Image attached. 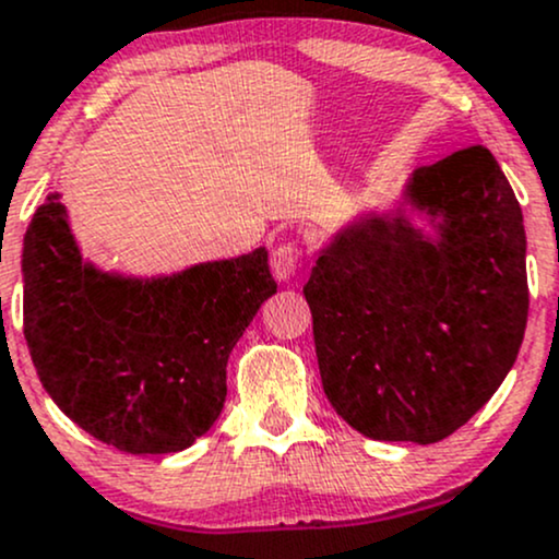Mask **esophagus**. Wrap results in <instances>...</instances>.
<instances>
[{"label": "esophagus", "instance_id": "34e87169", "mask_svg": "<svg viewBox=\"0 0 559 559\" xmlns=\"http://www.w3.org/2000/svg\"><path fill=\"white\" fill-rule=\"evenodd\" d=\"M299 257H302V247H297V243H284V247L275 249L273 257H270V270H273L275 278L289 281L294 270H297Z\"/></svg>", "mask_w": 559, "mask_h": 559}]
</instances>
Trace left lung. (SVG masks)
Returning a JSON list of instances; mask_svg holds the SVG:
<instances>
[{
  "label": "left lung",
  "instance_id": "left-lung-1",
  "mask_svg": "<svg viewBox=\"0 0 559 559\" xmlns=\"http://www.w3.org/2000/svg\"><path fill=\"white\" fill-rule=\"evenodd\" d=\"M305 299L323 392L349 427L427 445L467 425L528 321L523 210L490 151L414 169L395 210L353 219L321 249Z\"/></svg>",
  "mask_w": 559,
  "mask_h": 559
}]
</instances>
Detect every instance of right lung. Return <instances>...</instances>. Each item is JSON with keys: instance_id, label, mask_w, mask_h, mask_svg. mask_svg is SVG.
Returning a JSON list of instances; mask_svg holds the SVG:
<instances>
[{"instance_id": "1", "label": "right lung", "mask_w": 559, "mask_h": 559, "mask_svg": "<svg viewBox=\"0 0 559 559\" xmlns=\"http://www.w3.org/2000/svg\"><path fill=\"white\" fill-rule=\"evenodd\" d=\"M23 334L58 408L127 453H175L210 432L228 358L273 297L267 251L134 278L82 257L50 193L23 238Z\"/></svg>"}]
</instances>
